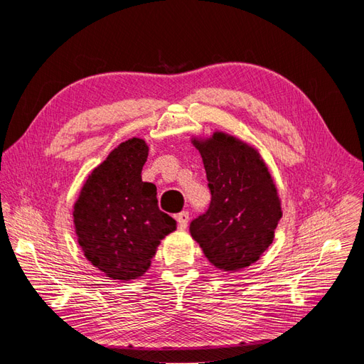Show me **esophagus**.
Segmentation results:
<instances>
[{"label":"esophagus","mask_w":364,"mask_h":364,"mask_svg":"<svg viewBox=\"0 0 364 364\" xmlns=\"http://www.w3.org/2000/svg\"><path fill=\"white\" fill-rule=\"evenodd\" d=\"M176 218H178V225L181 229H185L186 226H188V220H190V214L188 211H182L179 213L178 215H176Z\"/></svg>","instance_id":"1"}]
</instances>
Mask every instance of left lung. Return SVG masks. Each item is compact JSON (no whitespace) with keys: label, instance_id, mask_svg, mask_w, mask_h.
Returning <instances> with one entry per match:
<instances>
[{"label":"left lung","instance_id":"obj_1","mask_svg":"<svg viewBox=\"0 0 364 364\" xmlns=\"http://www.w3.org/2000/svg\"><path fill=\"white\" fill-rule=\"evenodd\" d=\"M194 144L203 159L211 203L191 220L190 232L215 267L245 269L273 241L282 217L277 188L257 150L245 142L215 132Z\"/></svg>","mask_w":364,"mask_h":364}]
</instances>
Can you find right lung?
<instances>
[{
	"label": "right lung",
	"instance_id": "obj_1",
	"mask_svg": "<svg viewBox=\"0 0 364 364\" xmlns=\"http://www.w3.org/2000/svg\"><path fill=\"white\" fill-rule=\"evenodd\" d=\"M147 155L139 138L121 142L91 173L74 205L85 257L112 279L142 277L161 240L178 226L159 209L156 186L141 179Z\"/></svg>",
	"mask_w": 364,
	"mask_h": 364
}]
</instances>
